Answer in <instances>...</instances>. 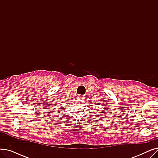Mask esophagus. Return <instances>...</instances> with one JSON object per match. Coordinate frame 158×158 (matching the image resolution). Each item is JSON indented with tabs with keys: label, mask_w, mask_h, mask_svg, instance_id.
<instances>
[{
	"label": "esophagus",
	"mask_w": 158,
	"mask_h": 158,
	"mask_svg": "<svg viewBox=\"0 0 158 158\" xmlns=\"http://www.w3.org/2000/svg\"><path fill=\"white\" fill-rule=\"evenodd\" d=\"M77 97H78V98H86V95H79Z\"/></svg>",
	"instance_id": "esophagus-1"
}]
</instances>
